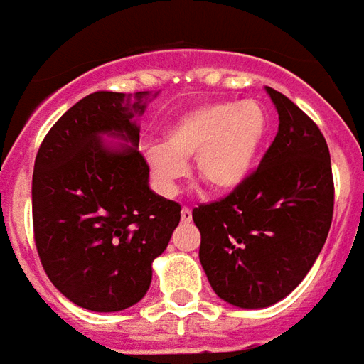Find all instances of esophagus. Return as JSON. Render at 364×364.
Returning <instances> with one entry per match:
<instances>
[{
    "mask_svg": "<svg viewBox=\"0 0 364 364\" xmlns=\"http://www.w3.org/2000/svg\"><path fill=\"white\" fill-rule=\"evenodd\" d=\"M180 218H182V222H190L192 220V210H190L188 206H184L182 212H180Z\"/></svg>",
    "mask_w": 364,
    "mask_h": 364,
    "instance_id": "34e87169",
    "label": "esophagus"
}]
</instances>
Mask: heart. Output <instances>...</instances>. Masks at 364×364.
Here are the masks:
<instances>
[{
	"label": "heart",
	"mask_w": 364,
	"mask_h": 364,
	"mask_svg": "<svg viewBox=\"0 0 364 364\" xmlns=\"http://www.w3.org/2000/svg\"><path fill=\"white\" fill-rule=\"evenodd\" d=\"M267 132V109L255 100L208 104L178 119L166 132L164 146L148 148L146 160L164 192H172L186 176L184 162L190 158L204 186L226 192L250 174Z\"/></svg>",
	"instance_id": "obj_1"
}]
</instances>
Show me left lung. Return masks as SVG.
Listing matches in <instances>:
<instances>
[{
    "label": "left lung",
    "mask_w": 364,
    "mask_h": 364,
    "mask_svg": "<svg viewBox=\"0 0 364 364\" xmlns=\"http://www.w3.org/2000/svg\"><path fill=\"white\" fill-rule=\"evenodd\" d=\"M279 132L258 168L230 194L192 210L200 262L222 301L264 309L301 284L331 230L335 182L323 132L267 87Z\"/></svg>",
    "instance_id": "8db88e82"
}]
</instances>
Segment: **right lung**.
Segmentation results:
<instances>
[{
  "instance_id": "obj_1",
  "label": "right lung",
  "mask_w": 364,
  "mask_h": 364,
  "mask_svg": "<svg viewBox=\"0 0 364 364\" xmlns=\"http://www.w3.org/2000/svg\"><path fill=\"white\" fill-rule=\"evenodd\" d=\"M118 92H96L58 119L41 142L31 180L33 240L41 267L65 299L96 313L124 311L152 282V260L180 222V204L154 194L138 152L144 112ZM130 100V97H128ZM134 144L108 151L99 134Z\"/></svg>"
}]
</instances>
